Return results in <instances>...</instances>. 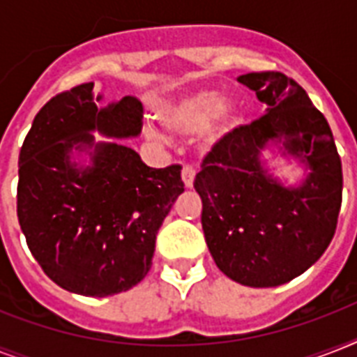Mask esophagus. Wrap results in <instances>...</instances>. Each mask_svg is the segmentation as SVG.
Masks as SVG:
<instances>
[{"label":"esophagus","instance_id":"1","mask_svg":"<svg viewBox=\"0 0 357 357\" xmlns=\"http://www.w3.org/2000/svg\"><path fill=\"white\" fill-rule=\"evenodd\" d=\"M181 178H183L185 187H187V189H190V187L195 185L196 170L192 167H183V170H181Z\"/></svg>","mask_w":357,"mask_h":357}]
</instances>
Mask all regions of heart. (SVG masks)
Returning a JSON list of instances; mask_svg holds the SVG:
<instances>
[{"mask_svg":"<svg viewBox=\"0 0 357 357\" xmlns=\"http://www.w3.org/2000/svg\"><path fill=\"white\" fill-rule=\"evenodd\" d=\"M157 119L168 131L178 135L195 133L202 128V140L211 146L234 133L243 119V111L235 100H224L220 91L200 89L162 103L157 109ZM144 133L155 142L165 140L161 131L153 126H146Z\"/></svg>","mask_w":357,"mask_h":357,"instance_id":"heart-1","label":"heart"}]
</instances>
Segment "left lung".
Segmentation results:
<instances>
[{
    "label": "left lung",
    "mask_w": 357,
    "mask_h": 357,
    "mask_svg": "<svg viewBox=\"0 0 357 357\" xmlns=\"http://www.w3.org/2000/svg\"><path fill=\"white\" fill-rule=\"evenodd\" d=\"M266 111L213 146L195 179L202 228L220 271L248 287H276L304 274L335 234L343 168L332 129L302 86L280 72L238 75ZM293 158L289 185L262 151Z\"/></svg>",
    "instance_id": "1"
}]
</instances>
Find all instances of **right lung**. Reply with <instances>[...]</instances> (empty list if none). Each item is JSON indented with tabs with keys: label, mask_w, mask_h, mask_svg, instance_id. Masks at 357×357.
Segmentation results:
<instances>
[{
	"label": "right lung",
	"mask_w": 357,
	"mask_h": 357,
	"mask_svg": "<svg viewBox=\"0 0 357 357\" xmlns=\"http://www.w3.org/2000/svg\"><path fill=\"white\" fill-rule=\"evenodd\" d=\"M140 119L137 98L103 103L85 83L52 98L22 144L20 228L42 271L70 293L103 298L135 287L185 190L179 165L146 167L120 142L139 137Z\"/></svg>",
	"instance_id": "obj_1"
}]
</instances>
